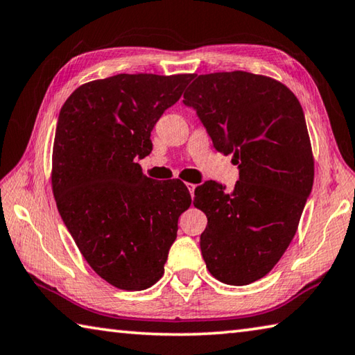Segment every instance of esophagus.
<instances>
[{
    "label": "esophagus",
    "instance_id": "34e87169",
    "mask_svg": "<svg viewBox=\"0 0 355 355\" xmlns=\"http://www.w3.org/2000/svg\"><path fill=\"white\" fill-rule=\"evenodd\" d=\"M187 189H189V191H190L191 198H193V196H195V189H196V185H195V184H187Z\"/></svg>",
    "mask_w": 355,
    "mask_h": 355
}]
</instances>
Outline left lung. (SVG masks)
Returning a JSON list of instances; mask_svg holds the SVG:
<instances>
[{
	"label": "left lung",
	"instance_id": "obj_1",
	"mask_svg": "<svg viewBox=\"0 0 355 355\" xmlns=\"http://www.w3.org/2000/svg\"><path fill=\"white\" fill-rule=\"evenodd\" d=\"M184 104L196 110L216 151L232 154V191L215 181L195 190L207 216L201 252L210 275L248 285L268 275L293 240L313 185L306 116L293 92L246 71L193 76Z\"/></svg>",
	"mask_w": 355,
	"mask_h": 355
}]
</instances>
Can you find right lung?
Masks as SVG:
<instances>
[{
	"label": "right lung",
	"instance_id": "right-lung-1",
	"mask_svg": "<svg viewBox=\"0 0 355 355\" xmlns=\"http://www.w3.org/2000/svg\"><path fill=\"white\" fill-rule=\"evenodd\" d=\"M193 74H116L74 90L53 148V193L68 232L99 277L145 290L164 275L178 220L191 204L179 179L153 181L137 160Z\"/></svg>",
	"mask_w": 355,
	"mask_h": 355
}]
</instances>
